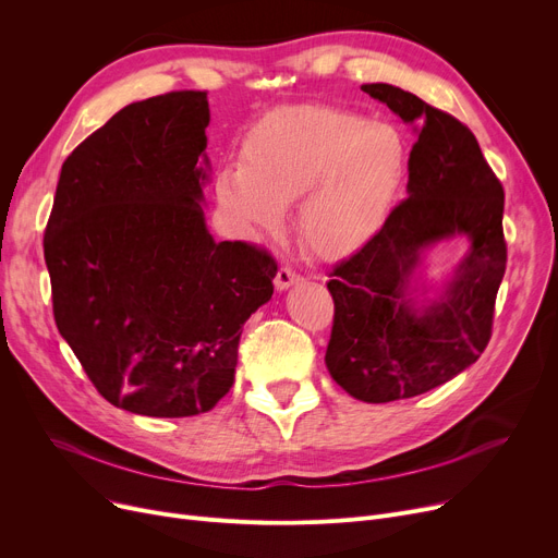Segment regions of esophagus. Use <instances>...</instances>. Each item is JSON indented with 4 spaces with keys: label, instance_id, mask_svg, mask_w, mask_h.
<instances>
[{
    "label": "esophagus",
    "instance_id": "1",
    "mask_svg": "<svg viewBox=\"0 0 558 558\" xmlns=\"http://www.w3.org/2000/svg\"><path fill=\"white\" fill-rule=\"evenodd\" d=\"M301 280V274L296 271V269H291V267H280L278 269V274H276V289H287V287H291V284H296Z\"/></svg>",
    "mask_w": 558,
    "mask_h": 558
}]
</instances>
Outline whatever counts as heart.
I'll list each match as a JSON object with an SVG mask.
<instances>
[{"instance_id":"heart-1","label":"heart","mask_w":558,"mask_h":558,"mask_svg":"<svg viewBox=\"0 0 558 558\" xmlns=\"http://www.w3.org/2000/svg\"><path fill=\"white\" fill-rule=\"evenodd\" d=\"M409 165L404 135L362 112L307 104L262 120L244 140L242 165L223 167L215 192L248 234L276 232L299 203V234L320 257H345L387 223Z\"/></svg>"}]
</instances>
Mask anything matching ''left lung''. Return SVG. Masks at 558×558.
<instances>
[{
	"label": "left lung",
	"mask_w": 558,
	"mask_h": 558,
	"mask_svg": "<svg viewBox=\"0 0 558 558\" xmlns=\"http://www.w3.org/2000/svg\"><path fill=\"white\" fill-rule=\"evenodd\" d=\"M362 90L418 133L407 165L409 198L328 282L335 318L326 366L345 393L377 404L441 387L484 353L507 269L505 190L457 117L389 83ZM452 233H465L472 251L447 294L416 308L408 291L420 253Z\"/></svg>",
	"instance_id": "left-lung-1"
}]
</instances>
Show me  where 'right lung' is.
Returning a JSON list of instances; mask_svg holds the SVG:
<instances>
[{
	"mask_svg": "<svg viewBox=\"0 0 558 558\" xmlns=\"http://www.w3.org/2000/svg\"><path fill=\"white\" fill-rule=\"evenodd\" d=\"M208 124L201 90L114 112L63 162L45 228L58 332L95 389L140 416L210 412L274 294V255L205 226Z\"/></svg>",
	"mask_w": 558,
	"mask_h": 558,
	"instance_id": "right-lung-1",
	"label": "right lung"
}]
</instances>
